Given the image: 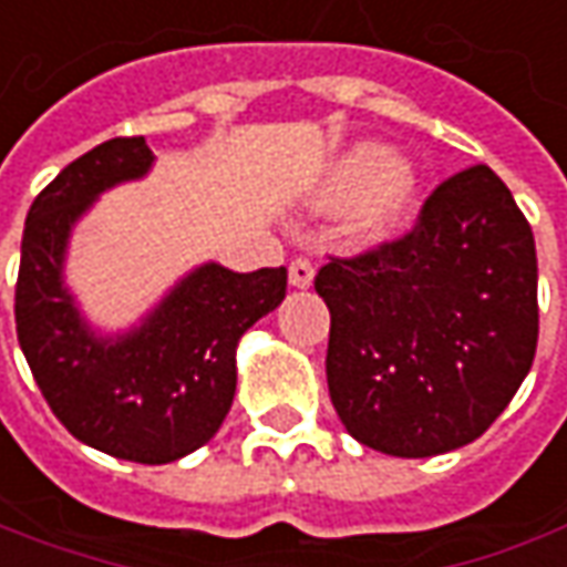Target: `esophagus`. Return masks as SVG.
I'll return each mask as SVG.
<instances>
[{
    "label": "esophagus",
    "mask_w": 567,
    "mask_h": 567,
    "mask_svg": "<svg viewBox=\"0 0 567 567\" xmlns=\"http://www.w3.org/2000/svg\"><path fill=\"white\" fill-rule=\"evenodd\" d=\"M313 276L316 269L310 260H303V257L291 260V267H288V282L295 285V288H310V285H313Z\"/></svg>",
    "instance_id": "1"
}]
</instances>
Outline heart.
<instances>
[{
  "instance_id": "1",
  "label": "heart",
  "mask_w": 567,
  "mask_h": 567,
  "mask_svg": "<svg viewBox=\"0 0 567 567\" xmlns=\"http://www.w3.org/2000/svg\"><path fill=\"white\" fill-rule=\"evenodd\" d=\"M419 195L422 176L410 161L379 142H360L334 157L313 188V204L322 210L344 207L341 233L348 245L379 248L410 223Z\"/></svg>"
}]
</instances>
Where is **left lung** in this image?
<instances>
[{"mask_svg": "<svg viewBox=\"0 0 567 567\" xmlns=\"http://www.w3.org/2000/svg\"><path fill=\"white\" fill-rule=\"evenodd\" d=\"M326 375L350 437L425 460L472 444L537 350V248L506 183L477 164L434 188L413 233L319 269Z\"/></svg>", "mask_w": 567, "mask_h": 567, "instance_id": "1", "label": "left lung"}]
</instances>
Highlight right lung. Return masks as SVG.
<instances>
[{
  "label": "right lung",
  "mask_w": 567,
  "mask_h": 567,
  "mask_svg": "<svg viewBox=\"0 0 567 567\" xmlns=\"http://www.w3.org/2000/svg\"><path fill=\"white\" fill-rule=\"evenodd\" d=\"M145 138H107L58 173L30 204L14 322L30 372L76 441L142 465L183 460L223 425L235 396V348L285 298L288 269H188L136 326L102 332L68 288L73 226L107 188L145 179Z\"/></svg>",
  "instance_id": "obj_1"
}]
</instances>
